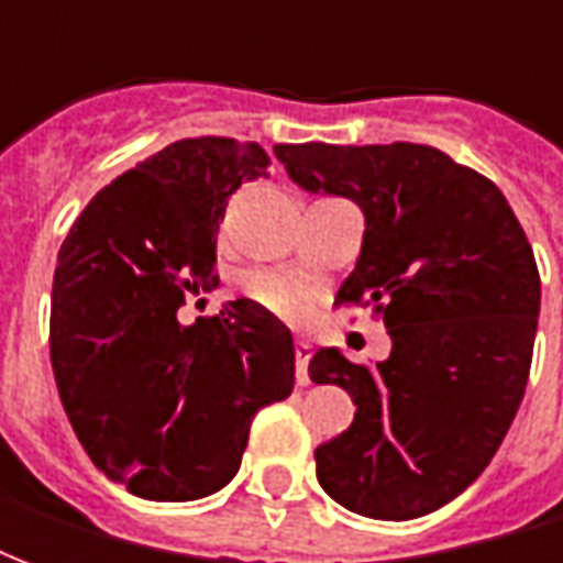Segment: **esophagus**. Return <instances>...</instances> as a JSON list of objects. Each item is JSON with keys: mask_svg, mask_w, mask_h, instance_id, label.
Listing matches in <instances>:
<instances>
[{"mask_svg": "<svg viewBox=\"0 0 563 563\" xmlns=\"http://www.w3.org/2000/svg\"><path fill=\"white\" fill-rule=\"evenodd\" d=\"M307 365H310V343L298 341L295 343V377H298V386H307V383H310Z\"/></svg>", "mask_w": 563, "mask_h": 563, "instance_id": "esophagus-1", "label": "esophagus"}]
</instances>
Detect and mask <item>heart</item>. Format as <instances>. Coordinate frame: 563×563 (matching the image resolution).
Listing matches in <instances>:
<instances>
[{"label":"heart","mask_w":563,"mask_h":563,"mask_svg":"<svg viewBox=\"0 0 563 563\" xmlns=\"http://www.w3.org/2000/svg\"><path fill=\"white\" fill-rule=\"evenodd\" d=\"M246 292L253 295V301L271 310L280 319H298L305 313L307 292L301 283L289 280L274 271H256L246 277Z\"/></svg>","instance_id":"obj_1"}]
</instances>
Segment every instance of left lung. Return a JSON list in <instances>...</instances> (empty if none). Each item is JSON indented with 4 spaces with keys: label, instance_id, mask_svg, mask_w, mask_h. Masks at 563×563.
<instances>
[{
    "label": "left lung",
    "instance_id": "left-lung-1",
    "mask_svg": "<svg viewBox=\"0 0 563 563\" xmlns=\"http://www.w3.org/2000/svg\"><path fill=\"white\" fill-rule=\"evenodd\" d=\"M307 192L365 213L338 305H374L391 353L374 367L319 350L310 379L341 386L353 424L317 449V479L367 519L434 512L495 459L531 371L540 274L504 192L424 144H277Z\"/></svg>",
    "mask_w": 563,
    "mask_h": 563
}]
</instances>
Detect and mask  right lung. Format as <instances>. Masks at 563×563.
I'll list each match as a JSON object with an SVG mask.
<instances>
[{"mask_svg":"<svg viewBox=\"0 0 563 563\" xmlns=\"http://www.w3.org/2000/svg\"><path fill=\"white\" fill-rule=\"evenodd\" d=\"M253 141L184 139L84 208L59 246L51 365L92 464L147 500H198L241 467L253 416L292 395V334L238 298L180 322L213 292L217 232L244 180L268 177ZM205 301V298H201Z\"/></svg>","mask_w":563,"mask_h":563,"instance_id":"right-lung-1","label":"right lung"}]
</instances>
